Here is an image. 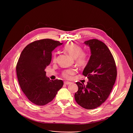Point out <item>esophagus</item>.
<instances>
[{
    "mask_svg": "<svg viewBox=\"0 0 133 133\" xmlns=\"http://www.w3.org/2000/svg\"><path fill=\"white\" fill-rule=\"evenodd\" d=\"M71 84V83L69 82H64V84H65V85H69Z\"/></svg>",
    "mask_w": 133,
    "mask_h": 133,
    "instance_id": "34e87169",
    "label": "esophagus"
}]
</instances>
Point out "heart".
<instances>
[{
  "instance_id": "b5f03b06",
  "label": "heart",
  "mask_w": 133,
  "mask_h": 133,
  "mask_svg": "<svg viewBox=\"0 0 133 133\" xmlns=\"http://www.w3.org/2000/svg\"><path fill=\"white\" fill-rule=\"evenodd\" d=\"M65 50L75 59V62L79 66L83 67L85 66L88 61V57L87 54L83 52V49L81 46L74 43H71L65 46ZM57 61V56L56 54L53 55L52 61L56 62ZM76 72L74 69H69L64 70L62 72L63 77L66 79H70Z\"/></svg>"
}]
</instances>
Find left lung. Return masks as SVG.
<instances>
[{"label":"left lung","mask_w":133,"mask_h":133,"mask_svg":"<svg viewBox=\"0 0 133 133\" xmlns=\"http://www.w3.org/2000/svg\"><path fill=\"white\" fill-rule=\"evenodd\" d=\"M84 43L91 53L83 72L88 82L87 85L76 83L78 90L75 94V99L81 107L92 109L101 106L109 96L116 81L117 69L113 56L104 43L93 39Z\"/></svg>","instance_id":"obj_1"}]
</instances>
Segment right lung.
Segmentation results:
<instances>
[{
    "label": "right lung",
    "instance_id": "right-lung-1",
    "mask_svg": "<svg viewBox=\"0 0 133 133\" xmlns=\"http://www.w3.org/2000/svg\"><path fill=\"white\" fill-rule=\"evenodd\" d=\"M58 41L44 39L28 44L22 51L16 66L20 87L28 99L35 105L43 106L50 102L64 83L50 81L45 69L51 61V52L62 45Z\"/></svg>",
    "mask_w": 133,
    "mask_h": 133
}]
</instances>
